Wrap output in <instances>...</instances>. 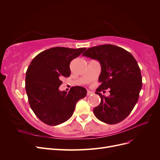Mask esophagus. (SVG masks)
Wrapping results in <instances>:
<instances>
[{
	"label": "esophagus",
	"instance_id": "esophagus-1",
	"mask_svg": "<svg viewBox=\"0 0 160 160\" xmlns=\"http://www.w3.org/2000/svg\"><path fill=\"white\" fill-rule=\"evenodd\" d=\"M93 93V92H92L91 91H88V93H87V95H88V96H89V95H92Z\"/></svg>",
	"mask_w": 160,
	"mask_h": 160
}]
</instances>
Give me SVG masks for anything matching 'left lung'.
<instances>
[{"instance_id": "1", "label": "left lung", "mask_w": 160, "mask_h": 160, "mask_svg": "<svg viewBox=\"0 0 160 160\" xmlns=\"http://www.w3.org/2000/svg\"><path fill=\"white\" fill-rule=\"evenodd\" d=\"M83 55L99 61L101 67V85L95 92L100 96L101 103L93 109L95 117L108 124L122 122L137 103L142 88L141 71L136 60L123 48L109 44L89 48ZM108 88L109 96L100 93Z\"/></svg>"}]
</instances>
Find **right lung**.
Wrapping results in <instances>:
<instances>
[{
  "label": "right lung",
  "mask_w": 160,
  "mask_h": 160,
  "mask_svg": "<svg viewBox=\"0 0 160 160\" xmlns=\"http://www.w3.org/2000/svg\"><path fill=\"white\" fill-rule=\"evenodd\" d=\"M86 48L71 49L53 47L38 54L26 72L25 89L28 103L41 122L57 125L68 120L79 99L87 90L80 86L72 87L69 93L60 91L62 77H69L70 62Z\"/></svg>",
  "instance_id": "obj_1"
}]
</instances>
